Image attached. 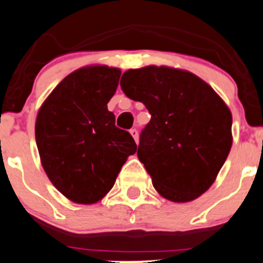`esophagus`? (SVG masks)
I'll return each instance as SVG.
<instances>
[{
	"instance_id": "34e87169",
	"label": "esophagus",
	"mask_w": 263,
	"mask_h": 263,
	"mask_svg": "<svg viewBox=\"0 0 263 263\" xmlns=\"http://www.w3.org/2000/svg\"><path fill=\"white\" fill-rule=\"evenodd\" d=\"M129 134L132 135V137H134V139H135L136 144H139V131H137L136 128H132L131 131H129Z\"/></svg>"
}]
</instances>
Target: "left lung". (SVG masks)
<instances>
[{"instance_id":"left-lung-1","label":"left lung","mask_w":263,"mask_h":263,"mask_svg":"<svg viewBox=\"0 0 263 263\" xmlns=\"http://www.w3.org/2000/svg\"><path fill=\"white\" fill-rule=\"evenodd\" d=\"M121 87L152 116L137 157L155 190L175 203L204 194L233 145V116L225 101L198 76L164 65L128 69Z\"/></svg>"}]
</instances>
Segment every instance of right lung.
Here are the masks:
<instances>
[{
    "label": "right lung",
    "instance_id": "1",
    "mask_svg": "<svg viewBox=\"0 0 263 263\" xmlns=\"http://www.w3.org/2000/svg\"><path fill=\"white\" fill-rule=\"evenodd\" d=\"M121 69L88 65L64 78L35 118L41 164L52 185L77 204H93L113 187L137 145L116 126L108 103Z\"/></svg>",
    "mask_w": 263,
    "mask_h": 263
}]
</instances>
